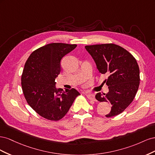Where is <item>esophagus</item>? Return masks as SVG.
Here are the masks:
<instances>
[{"instance_id":"1","label":"esophagus","mask_w":155,"mask_h":155,"mask_svg":"<svg viewBox=\"0 0 155 155\" xmlns=\"http://www.w3.org/2000/svg\"><path fill=\"white\" fill-rule=\"evenodd\" d=\"M86 96L87 97V98L88 100H90L91 101H96V98H95V96L94 94H86Z\"/></svg>"}]
</instances>
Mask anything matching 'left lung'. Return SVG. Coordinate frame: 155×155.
<instances>
[{
	"instance_id": "8db88e82",
	"label": "left lung",
	"mask_w": 155,
	"mask_h": 155,
	"mask_svg": "<svg viewBox=\"0 0 155 155\" xmlns=\"http://www.w3.org/2000/svg\"><path fill=\"white\" fill-rule=\"evenodd\" d=\"M101 74L109 77L105 80L109 92L97 93L96 99L106 101L112 107L107 118L124 112L137 94L140 85V70L133 55L120 46L113 43L85 46Z\"/></svg>"
}]
</instances>
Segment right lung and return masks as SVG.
I'll use <instances>...</instances> for the list:
<instances>
[{"mask_svg": "<svg viewBox=\"0 0 155 155\" xmlns=\"http://www.w3.org/2000/svg\"><path fill=\"white\" fill-rule=\"evenodd\" d=\"M76 45L54 43L35 50L25 64L21 76L23 94L28 105L37 114L51 121L62 119L80 94L75 88H55L61 60Z\"/></svg>", "mask_w": 155, "mask_h": 155, "instance_id": "obj_1", "label": "right lung"}]
</instances>
